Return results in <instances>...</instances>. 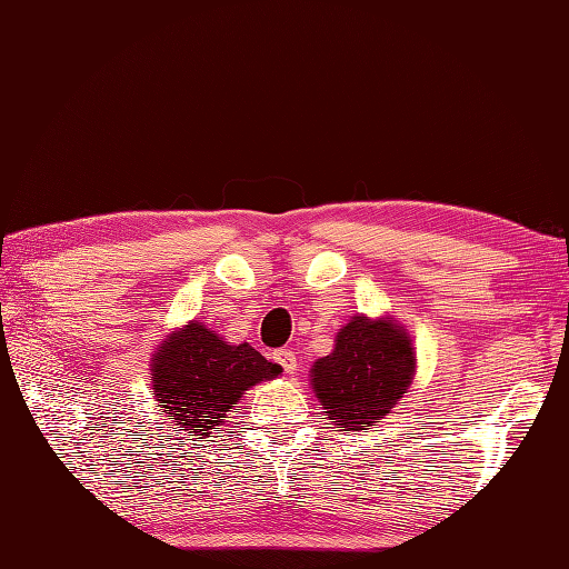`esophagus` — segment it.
Returning a JSON list of instances; mask_svg holds the SVG:
<instances>
[{
	"label": "esophagus",
	"instance_id": "obj_1",
	"mask_svg": "<svg viewBox=\"0 0 569 569\" xmlns=\"http://www.w3.org/2000/svg\"><path fill=\"white\" fill-rule=\"evenodd\" d=\"M280 367L284 369V373H289V377H295V373L299 371V363H297V353L292 349H277L274 357H272Z\"/></svg>",
	"mask_w": 569,
	"mask_h": 569
}]
</instances>
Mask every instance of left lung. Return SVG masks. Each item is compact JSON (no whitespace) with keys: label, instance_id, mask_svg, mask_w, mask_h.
I'll use <instances>...</instances> for the list:
<instances>
[{"label":"left lung","instance_id":"obj_1","mask_svg":"<svg viewBox=\"0 0 569 569\" xmlns=\"http://www.w3.org/2000/svg\"><path fill=\"white\" fill-rule=\"evenodd\" d=\"M413 363L411 339L391 319L353 317L337 335L335 351L315 361L312 383L339 431H363L409 389Z\"/></svg>","mask_w":569,"mask_h":569}]
</instances>
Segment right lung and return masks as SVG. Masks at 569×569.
I'll use <instances>...</instances> for the list:
<instances>
[{
    "instance_id": "1",
    "label": "right lung",
    "mask_w": 569,
    "mask_h": 569,
    "mask_svg": "<svg viewBox=\"0 0 569 569\" xmlns=\"http://www.w3.org/2000/svg\"><path fill=\"white\" fill-rule=\"evenodd\" d=\"M151 371L160 409L183 431L206 436L232 418L230 411L250 386L274 379L282 369L250 345L232 347L200 321H190L158 349Z\"/></svg>"
}]
</instances>
